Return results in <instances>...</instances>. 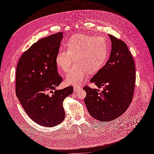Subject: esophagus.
<instances>
[{
	"mask_svg": "<svg viewBox=\"0 0 154 154\" xmlns=\"http://www.w3.org/2000/svg\"><path fill=\"white\" fill-rule=\"evenodd\" d=\"M82 89V87L78 85H74V92H79Z\"/></svg>",
	"mask_w": 154,
	"mask_h": 154,
	"instance_id": "esophagus-1",
	"label": "esophagus"
}]
</instances>
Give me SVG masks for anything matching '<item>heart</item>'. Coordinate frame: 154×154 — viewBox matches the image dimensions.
Here are the masks:
<instances>
[{
	"label": "heart",
	"instance_id": "b5f03b06",
	"mask_svg": "<svg viewBox=\"0 0 154 154\" xmlns=\"http://www.w3.org/2000/svg\"><path fill=\"white\" fill-rule=\"evenodd\" d=\"M108 52V44L103 37L79 34L69 39L66 49L58 51L55 61L60 71L67 73L74 59L76 65L67 75L66 82L69 85H78L85 80L88 72L94 73L103 67Z\"/></svg>",
	"mask_w": 154,
	"mask_h": 154
}]
</instances>
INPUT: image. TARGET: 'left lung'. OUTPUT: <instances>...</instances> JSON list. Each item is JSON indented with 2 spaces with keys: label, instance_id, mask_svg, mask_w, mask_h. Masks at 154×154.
Here are the masks:
<instances>
[{
  "label": "left lung",
  "instance_id": "left-lung-1",
  "mask_svg": "<svg viewBox=\"0 0 154 154\" xmlns=\"http://www.w3.org/2000/svg\"><path fill=\"white\" fill-rule=\"evenodd\" d=\"M112 42L110 58L93 76L91 82L102 91L88 86L84 99L92 117L100 122L114 120L125 112L131 103L136 84V66L123 41L109 35Z\"/></svg>",
  "mask_w": 154,
  "mask_h": 154
}]
</instances>
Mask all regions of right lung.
<instances>
[{"label":"right lung","instance_id":"right-lung-1","mask_svg":"<svg viewBox=\"0 0 154 154\" xmlns=\"http://www.w3.org/2000/svg\"><path fill=\"white\" fill-rule=\"evenodd\" d=\"M63 32L38 40L23 53L16 70V95L29 117L43 127H52L65 119L63 102L73 87L57 90L62 82L56 63Z\"/></svg>","mask_w":154,"mask_h":154}]
</instances>
